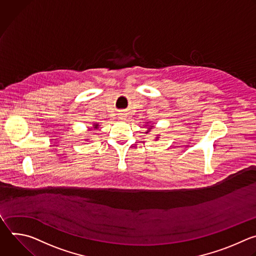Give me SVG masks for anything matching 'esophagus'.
Masks as SVG:
<instances>
[{"label": "esophagus", "instance_id": "obj_1", "mask_svg": "<svg viewBox=\"0 0 256 256\" xmlns=\"http://www.w3.org/2000/svg\"><path fill=\"white\" fill-rule=\"evenodd\" d=\"M123 115H124V114H123ZM122 117H124V116H122ZM122 117H121V118H122Z\"/></svg>", "mask_w": 256, "mask_h": 256}]
</instances>
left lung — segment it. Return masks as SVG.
<instances>
[{
  "mask_svg": "<svg viewBox=\"0 0 256 256\" xmlns=\"http://www.w3.org/2000/svg\"><path fill=\"white\" fill-rule=\"evenodd\" d=\"M149 129H150V128H149Z\"/></svg>",
  "mask_w": 256,
  "mask_h": 256,
  "instance_id": "left-lung-1",
  "label": "left lung"
}]
</instances>
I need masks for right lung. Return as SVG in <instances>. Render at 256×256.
Here are the masks:
<instances>
[{"label":"right lung","instance_id":"obj_1","mask_svg":"<svg viewBox=\"0 0 256 256\" xmlns=\"http://www.w3.org/2000/svg\"><path fill=\"white\" fill-rule=\"evenodd\" d=\"M96 127H98V125H96V126H94V128H96Z\"/></svg>","mask_w":256,"mask_h":256}]
</instances>
